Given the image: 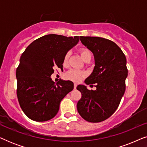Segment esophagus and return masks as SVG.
Listing matches in <instances>:
<instances>
[{
    "label": "esophagus",
    "mask_w": 147,
    "mask_h": 147,
    "mask_svg": "<svg viewBox=\"0 0 147 147\" xmlns=\"http://www.w3.org/2000/svg\"><path fill=\"white\" fill-rule=\"evenodd\" d=\"M76 87H77V84H74V89H76Z\"/></svg>",
    "instance_id": "1"
}]
</instances>
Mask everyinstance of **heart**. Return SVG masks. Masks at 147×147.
I'll return each instance as SVG.
<instances>
[{
  "label": "heart",
  "instance_id": "obj_1",
  "mask_svg": "<svg viewBox=\"0 0 147 147\" xmlns=\"http://www.w3.org/2000/svg\"><path fill=\"white\" fill-rule=\"evenodd\" d=\"M79 52L81 55V57L84 61H88V60H90L92 57V53L87 48L82 47L80 48L79 50ZM70 57V52L67 51V53L65 54L63 57V63H66L69 59ZM85 76V73L84 71H79V70L76 69H70L67 72H66L65 74V77L66 79L71 80L74 82H79L80 80L82 79V77Z\"/></svg>",
  "mask_w": 147,
  "mask_h": 147
}]
</instances>
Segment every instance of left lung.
<instances>
[{
  "label": "left lung",
  "mask_w": 147,
  "mask_h": 147,
  "mask_svg": "<svg viewBox=\"0 0 147 147\" xmlns=\"http://www.w3.org/2000/svg\"><path fill=\"white\" fill-rule=\"evenodd\" d=\"M80 39L94 53L95 67L85 83L95 84L96 90L78 86L77 90L82 93L77 104L78 111L86 121L102 122L114 113L125 92L126 59L121 49L109 39L83 36Z\"/></svg>",
  "instance_id": "1"
}]
</instances>
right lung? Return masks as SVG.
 <instances>
[{"instance_id": "1", "label": "right lung", "mask_w": 147, "mask_h": 147, "mask_svg": "<svg viewBox=\"0 0 147 147\" xmlns=\"http://www.w3.org/2000/svg\"><path fill=\"white\" fill-rule=\"evenodd\" d=\"M80 37L50 34L32 42L20 58L16 71L17 95L25 115L37 122L47 121L57 114L62 99L73 90L74 83L51 77L55 68L63 67V57Z\"/></svg>"}]
</instances>
